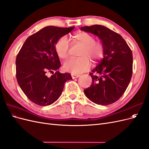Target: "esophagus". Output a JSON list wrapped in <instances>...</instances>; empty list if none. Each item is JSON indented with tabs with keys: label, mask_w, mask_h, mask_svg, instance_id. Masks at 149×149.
<instances>
[{
	"label": "esophagus",
	"mask_w": 149,
	"mask_h": 149,
	"mask_svg": "<svg viewBox=\"0 0 149 149\" xmlns=\"http://www.w3.org/2000/svg\"><path fill=\"white\" fill-rule=\"evenodd\" d=\"M71 76H72V78H73V79L79 78V76H81L80 74H74V73H71Z\"/></svg>",
	"instance_id": "esophagus-1"
}]
</instances>
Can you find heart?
<instances>
[{
  "mask_svg": "<svg viewBox=\"0 0 149 149\" xmlns=\"http://www.w3.org/2000/svg\"><path fill=\"white\" fill-rule=\"evenodd\" d=\"M94 36L87 32L78 33L73 37L74 43L83 46L79 54V58H71L66 60L63 64L65 71L77 74L83 73L89 69L91 63L97 62L103 57L104 54V46L100 41H95ZM55 50L61 59H66L69 55V43L66 37H61L55 45Z\"/></svg>",
  "mask_w": 149,
  "mask_h": 149,
  "instance_id": "b5f03b06",
  "label": "heart"
}]
</instances>
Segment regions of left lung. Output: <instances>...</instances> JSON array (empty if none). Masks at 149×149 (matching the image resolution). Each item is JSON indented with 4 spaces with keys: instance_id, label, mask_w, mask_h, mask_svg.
I'll use <instances>...</instances> for the list:
<instances>
[{
    "instance_id": "left-lung-1",
    "label": "left lung",
    "mask_w": 149,
    "mask_h": 149,
    "mask_svg": "<svg viewBox=\"0 0 149 149\" xmlns=\"http://www.w3.org/2000/svg\"><path fill=\"white\" fill-rule=\"evenodd\" d=\"M81 30L96 35L104 46L103 58L89 73L92 84L84 93L97 104H111L123 96L131 79V49L119 34L104 26H86Z\"/></svg>"
}]
</instances>
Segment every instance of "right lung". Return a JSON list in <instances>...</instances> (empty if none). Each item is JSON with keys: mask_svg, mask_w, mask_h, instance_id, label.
<instances>
[{"mask_svg": "<svg viewBox=\"0 0 149 149\" xmlns=\"http://www.w3.org/2000/svg\"><path fill=\"white\" fill-rule=\"evenodd\" d=\"M69 28L46 26L25 40L16 58V77L20 88L29 100L46 106L58 100L70 73L56 71L61 66L55 50L57 41L73 30ZM53 74L48 77L47 74Z\"/></svg>", "mask_w": 149, "mask_h": 149, "instance_id": "1", "label": "right lung"}]
</instances>
